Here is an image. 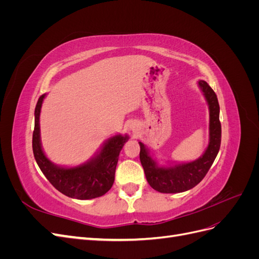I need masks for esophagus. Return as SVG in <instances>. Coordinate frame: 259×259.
Here are the masks:
<instances>
[{"instance_id": "esophagus-1", "label": "esophagus", "mask_w": 259, "mask_h": 259, "mask_svg": "<svg viewBox=\"0 0 259 259\" xmlns=\"http://www.w3.org/2000/svg\"><path fill=\"white\" fill-rule=\"evenodd\" d=\"M131 130H132V131H135V130H136V124L132 123V125H131Z\"/></svg>"}]
</instances>
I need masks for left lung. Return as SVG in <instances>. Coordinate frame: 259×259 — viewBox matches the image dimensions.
<instances>
[{"mask_svg": "<svg viewBox=\"0 0 259 259\" xmlns=\"http://www.w3.org/2000/svg\"><path fill=\"white\" fill-rule=\"evenodd\" d=\"M198 86L204 96L209 111L208 145L200 158L190 162H167L161 165L144 143L140 146L139 158L148 184L162 193H178L192 189L204 178L218 154L222 142V125L219 122V104L215 92L203 80Z\"/></svg>", "mask_w": 259, "mask_h": 259, "instance_id": "left-lung-1", "label": "left lung"}]
</instances>
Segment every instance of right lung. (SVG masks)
Instances as JSON below:
<instances>
[{
  "mask_svg": "<svg viewBox=\"0 0 259 259\" xmlns=\"http://www.w3.org/2000/svg\"><path fill=\"white\" fill-rule=\"evenodd\" d=\"M46 94L37 100L34 111V132L32 148L38 167L49 182L62 194L77 200H91L101 197L111 189L114 183L115 167L128 135L116 134L105 140L91 159L76 166H61L46 156L40 131V114Z\"/></svg>",
  "mask_w": 259,
  "mask_h": 259,
  "instance_id": "right-lung-1",
  "label": "right lung"
}]
</instances>
